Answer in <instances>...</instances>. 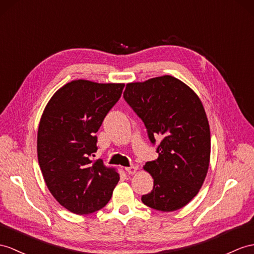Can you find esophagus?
Returning a JSON list of instances; mask_svg holds the SVG:
<instances>
[{"label": "esophagus", "mask_w": 254, "mask_h": 254, "mask_svg": "<svg viewBox=\"0 0 254 254\" xmlns=\"http://www.w3.org/2000/svg\"><path fill=\"white\" fill-rule=\"evenodd\" d=\"M125 170L128 172L129 175H133V174H135V172H137V170H138V166H130V167H126Z\"/></svg>", "instance_id": "obj_1"}]
</instances>
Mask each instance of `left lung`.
<instances>
[{
	"label": "left lung",
	"mask_w": 254,
	"mask_h": 254,
	"mask_svg": "<svg viewBox=\"0 0 254 254\" xmlns=\"http://www.w3.org/2000/svg\"><path fill=\"white\" fill-rule=\"evenodd\" d=\"M124 98L143 121L152 143L160 140L158 158L144 165L154 179L142 202L163 212L187 206L205 181L211 139L200 99L171 75L128 83Z\"/></svg>",
	"instance_id": "obj_1"
}]
</instances>
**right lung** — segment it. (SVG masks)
I'll list each match as a JSON object with an SVG mask.
<instances>
[{"instance_id":"1","label":"right lung","mask_w":254,"mask_h":254,"mask_svg":"<svg viewBox=\"0 0 254 254\" xmlns=\"http://www.w3.org/2000/svg\"><path fill=\"white\" fill-rule=\"evenodd\" d=\"M125 84L76 79L55 92L42 114L38 159L43 178L61 206L75 214L102 209L120 181L115 168L92 160L96 132Z\"/></svg>"}]
</instances>
